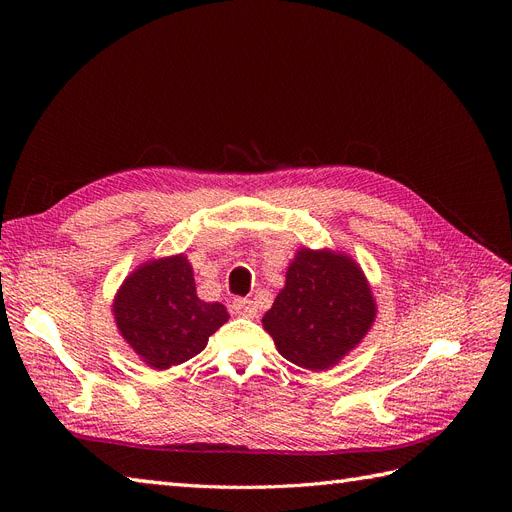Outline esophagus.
<instances>
[{
	"label": "esophagus",
	"instance_id": "34e87169",
	"mask_svg": "<svg viewBox=\"0 0 512 512\" xmlns=\"http://www.w3.org/2000/svg\"><path fill=\"white\" fill-rule=\"evenodd\" d=\"M230 309H232V314L243 316V318H254L256 316V305L250 299H235V301H232Z\"/></svg>",
	"mask_w": 512,
	"mask_h": 512
}]
</instances>
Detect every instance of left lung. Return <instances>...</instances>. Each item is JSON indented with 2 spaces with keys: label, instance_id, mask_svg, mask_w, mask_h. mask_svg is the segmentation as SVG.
Returning a JSON list of instances; mask_svg holds the SVG:
<instances>
[{
  "label": "left lung",
  "instance_id": "8db88e82",
  "mask_svg": "<svg viewBox=\"0 0 512 512\" xmlns=\"http://www.w3.org/2000/svg\"><path fill=\"white\" fill-rule=\"evenodd\" d=\"M374 318L376 301L361 267L346 254L303 247L262 327L284 359L322 371L359 346Z\"/></svg>",
  "mask_w": 512,
  "mask_h": 512
}]
</instances>
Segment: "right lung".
<instances>
[{
  "mask_svg": "<svg viewBox=\"0 0 512 512\" xmlns=\"http://www.w3.org/2000/svg\"><path fill=\"white\" fill-rule=\"evenodd\" d=\"M121 337L153 369H168L203 352L228 320L222 303L200 301L183 254L149 260L126 277L113 301Z\"/></svg>",
  "mask_w": 512,
  "mask_h": 512,
  "instance_id": "obj_1",
  "label": "right lung"
}]
</instances>
